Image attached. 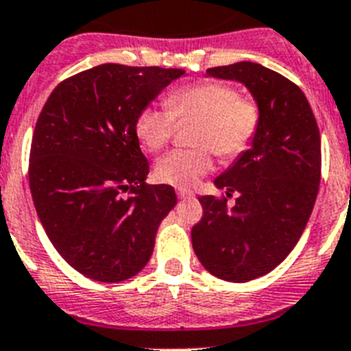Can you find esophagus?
Segmentation results:
<instances>
[{
	"instance_id": "1",
	"label": "esophagus",
	"mask_w": 351,
	"mask_h": 351,
	"mask_svg": "<svg viewBox=\"0 0 351 351\" xmlns=\"http://www.w3.org/2000/svg\"><path fill=\"white\" fill-rule=\"evenodd\" d=\"M178 197L179 198H190V197H193V191L186 190V188H179V190H178Z\"/></svg>"
}]
</instances>
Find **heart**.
Wrapping results in <instances>:
<instances>
[{
    "instance_id": "1",
    "label": "heart",
    "mask_w": 351,
    "mask_h": 351,
    "mask_svg": "<svg viewBox=\"0 0 351 351\" xmlns=\"http://www.w3.org/2000/svg\"><path fill=\"white\" fill-rule=\"evenodd\" d=\"M167 110L144 108L135 123V133L151 153H160L172 141L176 119H197L195 149H178L161 158L154 176L165 184L188 188L210 172L213 151L223 160H234L250 147L260 125V108L237 89L216 80L188 84L173 89L165 98Z\"/></svg>"
}]
</instances>
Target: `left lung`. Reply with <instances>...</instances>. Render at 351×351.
Listing matches in <instances>:
<instances>
[{
    "mask_svg": "<svg viewBox=\"0 0 351 351\" xmlns=\"http://www.w3.org/2000/svg\"><path fill=\"white\" fill-rule=\"evenodd\" d=\"M244 84L260 108L255 138L214 179L226 198L200 197L204 216L191 228L200 263L219 280L246 283L278 267L299 243L313 213L322 172L320 132L308 98L278 71L251 61L207 70Z\"/></svg>",
    "mask_w": 351,
    "mask_h": 351,
    "instance_id": "obj_1",
    "label": "left lung"
}]
</instances>
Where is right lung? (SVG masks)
<instances>
[{
    "instance_id": "right-lung-1",
    "label": "right lung",
    "mask_w": 351,
    "mask_h": 351,
    "mask_svg": "<svg viewBox=\"0 0 351 351\" xmlns=\"http://www.w3.org/2000/svg\"><path fill=\"white\" fill-rule=\"evenodd\" d=\"M182 75L105 63L58 84L43 105L31 141V197L52 246L86 278L117 283L138 274L178 204L172 186L145 182L135 123Z\"/></svg>"
}]
</instances>
